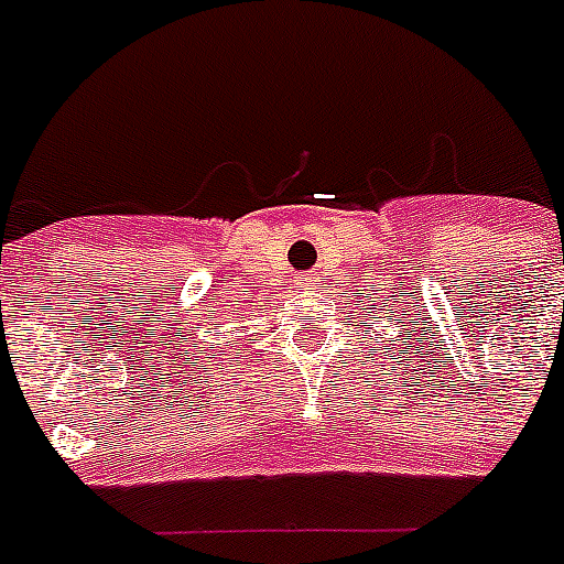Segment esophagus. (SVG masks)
Wrapping results in <instances>:
<instances>
[{
  "label": "esophagus",
  "mask_w": 564,
  "mask_h": 564,
  "mask_svg": "<svg viewBox=\"0 0 564 564\" xmlns=\"http://www.w3.org/2000/svg\"><path fill=\"white\" fill-rule=\"evenodd\" d=\"M306 281H310V278H306ZM306 286H310V283H306Z\"/></svg>",
  "instance_id": "obj_1"
}]
</instances>
